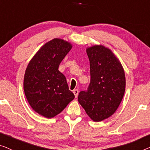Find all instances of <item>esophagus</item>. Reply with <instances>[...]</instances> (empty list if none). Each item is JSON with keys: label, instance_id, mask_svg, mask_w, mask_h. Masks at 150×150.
I'll return each instance as SVG.
<instances>
[{"label": "esophagus", "instance_id": "34e87169", "mask_svg": "<svg viewBox=\"0 0 150 150\" xmlns=\"http://www.w3.org/2000/svg\"><path fill=\"white\" fill-rule=\"evenodd\" d=\"M73 94H75V97H77L78 94H79V91H78V90H73Z\"/></svg>", "mask_w": 150, "mask_h": 150}]
</instances>
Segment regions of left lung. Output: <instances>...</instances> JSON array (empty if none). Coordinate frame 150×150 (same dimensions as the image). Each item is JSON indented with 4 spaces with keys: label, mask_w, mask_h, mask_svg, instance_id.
<instances>
[{
    "label": "left lung",
    "mask_w": 150,
    "mask_h": 150,
    "mask_svg": "<svg viewBox=\"0 0 150 150\" xmlns=\"http://www.w3.org/2000/svg\"><path fill=\"white\" fill-rule=\"evenodd\" d=\"M90 60V83L78 101L94 122L111 116L121 103L126 88L125 73L117 57L109 48L94 45L86 48Z\"/></svg>",
    "instance_id": "left-lung-1"
}]
</instances>
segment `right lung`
<instances>
[{"label":"right lung","mask_w":150,"mask_h":150,"mask_svg":"<svg viewBox=\"0 0 150 150\" xmlns=\"http://www.w3.org/2000/svg\"><path fill=\"white\" fill-rule=\"evenodd\" d=\"M72 47L70 42L54 38L41 46L26 67L25 96L33 110L42 116L55 117L75 98L66 77L58 70Z\"/></svg>","instance_id":"obj_1"}]
</instances>
